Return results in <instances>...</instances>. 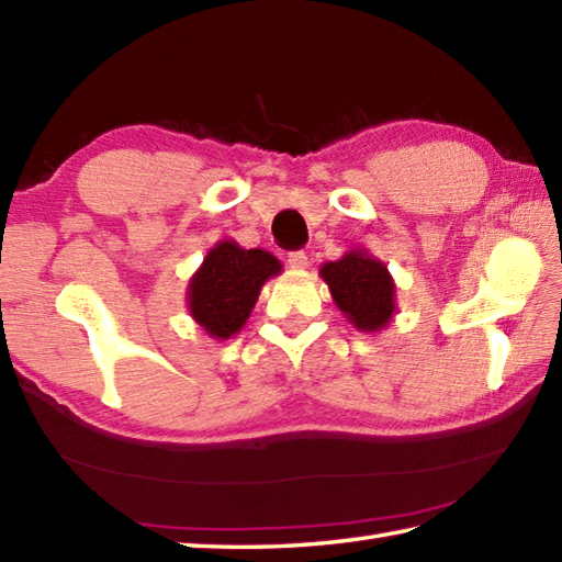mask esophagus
<instances>
[{
    "mask_svg": "<svg viewBox=\"0 0 562 562\" xmlns=\"http://www.w3.org/2000/svg\"><path fill=\"white\" fill-rule=\"evenodd\" d=\"M288 262H290V268H294V270H304L308 266V258H306L304 250H290Z\"/></svg>",
    "mask_w": 562,
    "mask_h": 562,
    "instance_id": "obj_1",
    "label": "esophagus"
}]
</instances>
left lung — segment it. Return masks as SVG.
Listing matches in <instances>:
<instances>
[{
    "mask_svg": "<svg viewBox=\"0 0 562 562\" xmlns=\"http://www.w3.org/2000/svg\"><path fill=\"white\" fill-rule=\"evenodd\" d=\"M328 284L333 302L342 316L362 333L384 330L396 314V282L386 262L364 248L345 250L338 260L324 262L318 270Z\"/></svg>",
    "mask_w": 562,
    "mask_h": 562,
    "instance_id": "left-lung-1",
    "label": "left lung"
}]
</instances>
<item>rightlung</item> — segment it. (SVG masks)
Returning <instances> with one entry per match:
<instances>
[{"instance_id":"obj_1","label":"right lung","mask_w":562,"mask_h":562,"mask_svg":"<svg viewBox=\"0 0 562 562\" xmlns=\"http://www.w3.org/2000/svg\"><path fill=\"white\" fill-rule=\"evenodd\" d=\"M282 262L262 248H241L232 238L214 244L188 282V312L214 340H229L246 326L262 284Z\"/></svg>"}]
</instances>
